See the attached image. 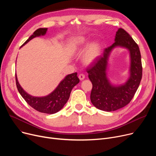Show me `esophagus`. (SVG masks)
Instances as JSON below:
<instances>
[{
    "instance_id": "obj_1",
    "label": "esophagus",
    "mask_w": 156,
    "mask_h": 156,
    "mask_svg": "<svg viewBox=\"0 0 156 156\" xmlns=\"http://www.w3.org/2000/svg\"><path fill=\"white\" fill-rule=\"evenodd\" d=\"M78 78H79V79L81 81H82V80H83L85 79V75H83V74H80V75H79V76H78Z\"/></svg>"
}]
</instances>
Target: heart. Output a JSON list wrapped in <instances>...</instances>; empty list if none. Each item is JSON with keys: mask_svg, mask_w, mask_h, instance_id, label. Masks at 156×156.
I'll return each mask as SVG.
<instances>
[{"mask_svg": "<svg viewBox=\"0 0 156 156\" xmlns=\"http://www.w3.org/2000/svg\"><path fill=\"white\" fill-rule=\"evenodd\" d=\"M87 42V38L83 36L74 37L69 43V50L71 52L76 51ZM102 52V45L99 41H94L90 43L83 54L82 61L87 64L94 63L101 57Z\"/></svg>", "mask_w": 156, "mask_h": 156, "instance_id": "obj_1", "label": "heart"}]
</instances>
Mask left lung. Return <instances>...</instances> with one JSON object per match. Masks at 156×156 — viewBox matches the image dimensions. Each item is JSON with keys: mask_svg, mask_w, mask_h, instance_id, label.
<instances>
[{"mask_svg": "<svg viewBox=\"0 0 156 156\" xmlns=\"http://www.w3.org/2000/svg\"><path fill=\"white\" fill-rule=\"evenodd\" d=\"M116 47L127 49L130 53L129 76L124 84L114 85L107 76L108 61L112 51ZM92 83L90 100L95 108L104 111H114L129 103L140 85L142 76L141 54L138 45L128 33L119 28L114 43L105 48L102 56L87 69Z\"/></svg>", "mask_w": 156, "mask_h": 156, "instance_id": "8db88e82", "label": "left lung"}]
</instances>
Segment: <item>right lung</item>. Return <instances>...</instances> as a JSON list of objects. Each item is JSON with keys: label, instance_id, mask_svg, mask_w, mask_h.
<instances>
[{"label": "right lung", "instance_id": "right-lung-1", "mask_svg": "<svg viewBox=\"0 0 156 156\" xmlns=\"http://www.w3.org/2000/svg\"><path fill=\"white\" fill-rule=\"evenodd\" d=\"M47 28L37 29L22 46L27 44L31 39L46 34ZM21 46V47H22ZM80 82L77 73L68 75L53 92L44 97H34L25 92L20 85L16 74V83L18 92L25 101L34 109L40 112L54 114L59 111L68 101L73 88Z\"/></svg>", "mask_w": 156, "mask_h": 156}]
</instances>
